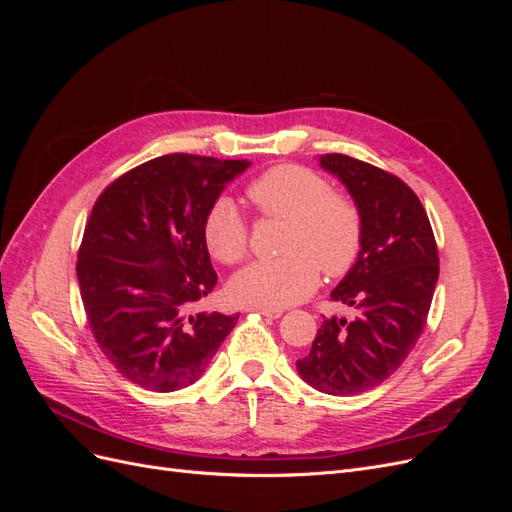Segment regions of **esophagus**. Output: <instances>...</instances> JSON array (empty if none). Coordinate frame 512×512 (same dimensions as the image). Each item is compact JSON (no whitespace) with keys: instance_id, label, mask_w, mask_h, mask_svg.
I'll return each mask as SVG.
<instances>
[{"instance_id":"esophagus-1","label":"esophagus","mask_w":512,"mask_h":512,"mask_svg":"<svg viewBox=\"0 0 512 512\" xmlns=\"http://www.w3.org/2000/svg\"><path fill=\"white\" fill-rule=\"evenodd\" d=\"M247 312H256L267 318H280L284 314L282 309H269V307H247Z\"/></svg>"}]
</instances>
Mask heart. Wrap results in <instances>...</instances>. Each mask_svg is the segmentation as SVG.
Returning <instances> with one entry per match:
<instances>
[{
	"label": "heart",
	"mask_w": 512,
	"mask_h": 512,
	"mask_svg": "<svg viewBox=\"0 0 512 512\" xmlns=\"http://www.w3.org/2000/svg\"><path fill=\"white\" fill-rule=\"evenodd\" d=\"M245 196L262 215L288 222L282 254L256 260L228 284L232 301L280 309L307 299L318 286V269L344 275L361 252L363 222L350 198L331 192L329 181L305 166L282 164L256 177ZM209 254L235 265L247 252V224L230 198L215 200L203 220Z\"/></svg>",
	"instance_id": "heart-1"
}]
</instances>
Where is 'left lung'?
<instances>
[{"label": "left lung", "mask_w": 512, "mask_h": 512, "mask_svg": "<svg viewBox=\"0 0 512 512\" xmlns=\"http://www.w3.org/2000/svg\"><path fill=\"white\" fill-rule=\"evenodd\" d=\"M320 166L346 185L363 222L359 258L331 292L359 316L324 318L299 376L327 395L382 384L421 337L438 282V247L418 196L399 177L344 153Z\"/></svg>", "instance_id": "1"}]
</instances>
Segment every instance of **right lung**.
Instances as JSON below:
<instances>
[{"label": "right lung", "mask_w": 512, "mask_h": 512, "mask_svg": "<svg viewBox=\"0 0 512 512\" xmlns=\"http://www.w3.org/2000/svg\"><path fill=\"white\" fill-rule=\"evenodd\" d=\"M250 166L170 153L128 170L96 200L76 262L87 322L123 378L173 393L205 374L239 314L194 312L218 284L203 220Z\"/></svg>", "instance_id": "right-lung-1"}]
</instances>
